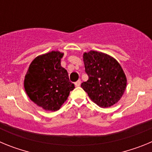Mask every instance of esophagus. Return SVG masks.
Instances as JSON below:
<instances>
[{"instance_id":"1","label":"esophagus","mask_w":152,"mask_h":152,"mask_svg":"<svg viewBox=\"0 0 152 152\" xmlns=\"http://www.w3.org/2000/svg\"><path fill=\"white\" fill-rule=\"evenodd\" d=\"M80 83H81V81H80V80H77V81H76V82L75 83V87H79V86L80 85Z\"/></svg>"}]
</instances>
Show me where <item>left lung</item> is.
<instances>
[{
    "label": "left lung",
    "instance_id": "left-lung-1",
    "mask_svg": "<svg viewBox=\"0 0 152 152\" xmlns=\"http://www.w3.org/2000/svg\"><path fill=\"white\" fill-rule=\"evenodd\" d=\"M83 58L89 78L81 88L99 107L114 105L123 95L127 83L120 64L109 55L96 51L84 52Z\"/></svg>",
    "mask_w": 152,
    "mask_h": 152
}]
</instances>
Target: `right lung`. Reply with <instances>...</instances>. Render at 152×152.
<instances>
[{
  "instance_id": "obj_1",
  "label": "right lung",
  "mask_w": 152,
  "mask_h": 152,
  "mask_svg": "<svg viewBox=\"0 0 152 152\" xmlns=\"http://www.w3.org/2000/svg\"><path fill=\"white\" fill-rule=\"evenodd\" d=\"M63 56L64 53L52 51L37 56L25 76L24 88L28 96L45 110H59L75 88L67 71L61 66Z\"/></svg>"
}]
</instances>
